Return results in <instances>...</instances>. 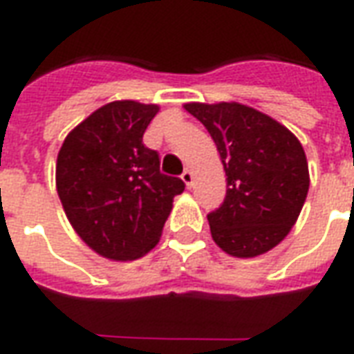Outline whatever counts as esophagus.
I'll return each mask as SVG.
<instances>
[{
  "mask_svg": "<svg viewBox=\"0 0 354 354\" xmlns=\"http://www.w3.org/2000/svg\"><path fill=\"white\" fill-rule=\"evenodd\" d=\"M182 180H184V184L187 185V187H192L193 185V170L185 169L184 172H182Z\"/></svg>",
  "mask_w": 354,
  "mask_h": 354,
  "instance_id": "34e87169",
  "label": "esophagus"
}]
</instances>
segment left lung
I'll list each match as a JSON object with an SVG mask.
<instances>
[{"label":"left lung","mask_w":354,"mask_h":354,"mask_svg":"<svg viewBox=\"0 0 354 354\" xmlns=\"http://www.w3.org/2000/svg\"><path fill=\"white\" fill-rule=\"evenodd\" d=\"M207 127L225 170V199L207 216L214 243L235 258H254L281 243L309 192L299 140L258 109L239 102L184 106Z\"/></svg>","instance_id":"left-lung-1"}]
</instances>
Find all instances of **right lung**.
<instances>
[{"label": "right lung", "instance_id": "add662e5", "mask_svg": "<svg viewBox=\"0 0 354 354\" xmlns=\"http://www.w3.org/2000/svg\"><path fill=\"white\" fill-rule=\"evenodd\" d=\"M159 106L109 102L66 136L57 159V192L75 233L115 261L142 258L159 243L180 178L159 169L144 132Z\"/></svg>", "mask_w": 354, "mask_h": 354}]
</instances>
